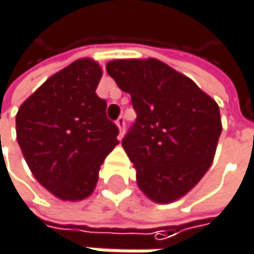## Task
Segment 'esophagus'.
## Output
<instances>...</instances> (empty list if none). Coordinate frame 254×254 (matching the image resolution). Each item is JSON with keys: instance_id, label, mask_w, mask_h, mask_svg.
Instances as JSON below:
<instances>
[{"instance_id": "obj_1", "label": "esophagus", "mask_w": 254, "mask_h": 254, "mask_svg": "<svg viewBox=\"0 0 254 254\" xmlns=\"http://www.w3.org/2000/svg\"><path fill=\"white\" fill-rule=\"evenodd\" d=\"M116 125L119 127V130H121V135L125 132V127H127V121H125V116H121L118 121H116Z\"/></svg>"}]
</instances>
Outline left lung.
I'll list each match as a JSON object with an SVG mask.
<instances>
[{
    "instance_id": "1",
    "label": "left lung",
    "mask_w": 254,
    "mask_h": 254,
    "mask_svg": "<svg viewBox=\"0 0 254 254\" xmlns=\"http://www.w3.org/2000/svg\"><path fill=\"white\" fill-rule=\"evenodd\" d=\"M106 70L136 113L122 139L139 188L157 203L185 195L212 165L219 107L191 79L156 60H113Z\"/></svg>"
}]
</instances>
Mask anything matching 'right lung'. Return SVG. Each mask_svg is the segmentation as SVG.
Returning a JSON list of instances; mask_svg holds the SVG:
<instances>
[{
	"instance_id": "right-lung-1",
	"label": "right lung",
	"mask_w": 254,
	"mask_h": 254,
	"mask_svg": "<svg viewBox=\"0 0 254 254\" xmlns=\"http://www.w3.org/2000/svg\"><path fill=\"white\" fill-rule=\"evenodd\" d=\"M100 66L80 59L47 79L16 116L17 142L38 182L62 200H82L118 144L119 127L95 94Z\"/></svg>"
}]
</instances>
